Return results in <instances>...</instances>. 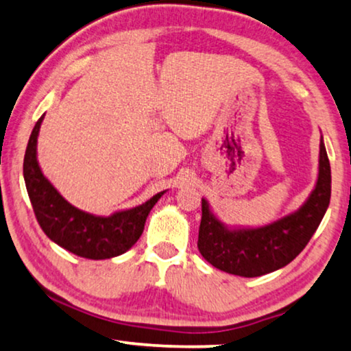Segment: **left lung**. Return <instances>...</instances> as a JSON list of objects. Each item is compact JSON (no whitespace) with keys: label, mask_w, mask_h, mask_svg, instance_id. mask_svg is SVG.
Listing matches in <instances>:
<instances>
[{"label":"left lung","mask_w":351,"mask_h":351,"mask_svg":"<svg viewBox=\"0 0 351 351\" xmlns=\"http://www.w3.org/2000/svg\"><path fill=\"white\" fill-rule=\"evenodd\" d=\"M330 202V163L321 141L316 188L304 206L263 228L228 230L202 199L197 247L207 263L239 277H259L290 264L316 232Z\"/></svg>","instance_id":"left-lung-1"}]
</instances>
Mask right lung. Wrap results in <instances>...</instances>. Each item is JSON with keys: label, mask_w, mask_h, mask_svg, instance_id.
I'll list each match as a JSON object with an SVG mask.
<instances>
[{"label": "right lung", "mask_w": 351, "mask_h": 351, "mask_svg": "<svg viewBox=\"0 0 351 351\" xmlns=\"http://www.w3.org/2000/svg\"><path fill=\"white\" fill-rule=\"evenodd\" d=\"M43 117L35 123L24 155V180L35 219L51 241L86 259H110L126 252L144 232L150 208L162 197L155 194L143 206L95 217L71 206L53 188L37 162V136Z\"/></svg>", "instance_id": "obj_1"}]
</instances>
